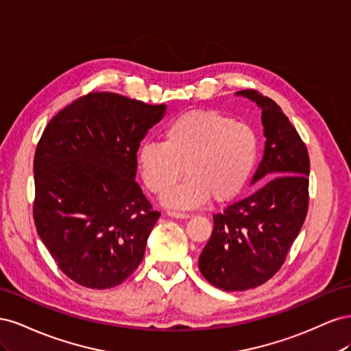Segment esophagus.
<instances>
[{
	"label": "esophagus",
	"instance_id": "esophagus-1",
	"mask_svg": "<svg viewBox=\"0 0 351 351\" xmlns=\"http://www.w3.org/2000/svg\"><path fill=\"white\" fill-rule=\"evenodd\" d=\"M167 215L171 218H182V219L190 217L189 214H184V212H176V210H167Z\"/></svg>",
	"mask_w": 351,
	"mask_h": 351
}]
</instances>
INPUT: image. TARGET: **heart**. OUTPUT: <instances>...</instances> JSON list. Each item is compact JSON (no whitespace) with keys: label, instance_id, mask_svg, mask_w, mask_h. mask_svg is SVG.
<instances>
[{"label":"heart","instance_id":"b5f03b06","mask_svg":"<svg viewBox=\"0 0 351 351\" xmlns=\"http://www.w3.org/2000/svg\"><path fill=\"white\" fill-rule=\"evenodd\" d=\"M261 143L250 125L215 111L177 117L164 130V142H146L137 165L146 187L165 193L184 173L189 177L164 196L171 208L192 209L209 197L217 204L240 196L259 162Z\"/></svg>","mask_w":351,"mask_h":351}]
</instances>
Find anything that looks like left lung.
Here are the masks:
<instances>
[{"label":"left lung","instance_id":"1","mask_svg":"<svg viewBox=\"0 0 351 351\" xmlns=\"http://www.w3.org/2000/svg\"><path fill=\"white\" fill-rule=\"evenodd\" d=\"M262 110L263 159L252 183L256 192L214 215V230L199 256V271L224 291L262 285L280 271L309 208V152L271 98L254 89L236 93Z\"/></svg>","mask_w":351,"mask_h":351}]
</instances>
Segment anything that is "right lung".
<instances>
[{
	"label": "right lung",
	"mask_w": 351,
	"mask_h": 351,
	"mask_svg": "<svg viewBox=\"0 0 351 351\" xmlns=\"http://www.w3.org/2000/svg\"><path fill=\"white\" fill-rule=\"evenodd\" d=\"M165 105L90 92L52 119L34 159L36 231L70 280L111 289L139 267L158 218L136 182L137 149Z\"/></svg>",
	"instance_id": "1"
}]
</instances>
